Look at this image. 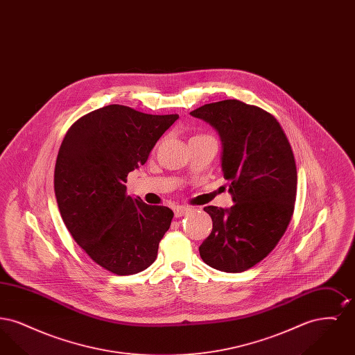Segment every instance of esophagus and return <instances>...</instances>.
<instances>
[{"label":"esophagus","instance_id":"34e87169","mask_svg":"<svg viewBox=\"0 0 355 355\" xmlns=\"http://www.w3.org/2000/svg\"><path fill=\"white\" fill-rule=\"evenodd\" d=\"M189 211H190V207H187V206H177V207H174V216L177 218L184 217Z\"/></svg>","mask_w":355,"mask_h":355}]
</instances>
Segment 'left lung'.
<instances>
[{
  "label": "left lung",
  "mask_w": 355,
  "mask_h": 355,
  "mask_svg": "<svg viewBox=\"0 0 355 355\" xmlns=\"http://www.w3.org/2000/svg\"><path fill=\"white\" fill-rule=\"evenodd\" d=\"M220 137V166L234 205L206 206L213 230L200 246L206 265L242 272L261 262L285 234L294 211L297 166L279 122L238 100L206 103L190 113Z\"/></svg>",
  "instance_id": "8db88e82"
}]
</instances>
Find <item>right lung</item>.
I'll return each instance as SVG.
<instances>
[{
  "label": "right lung",
  "instance_id": "1",
  "mask_svg": "<svg viewBox=\"0 0 355 355\" xmlns=\"http://www.w3.org/2000/svg\"><path fill=\"white\" fill-rule=\"evenodd\" d=\"M177 119L107 105L76 121L58 150L54 191L64 223L85 253L117 275L148 269L169 230V207L128 196L125 184Z\"/></svg>",
  "mask_w": 355,
  "mask_h": 355
}]
</instances>
